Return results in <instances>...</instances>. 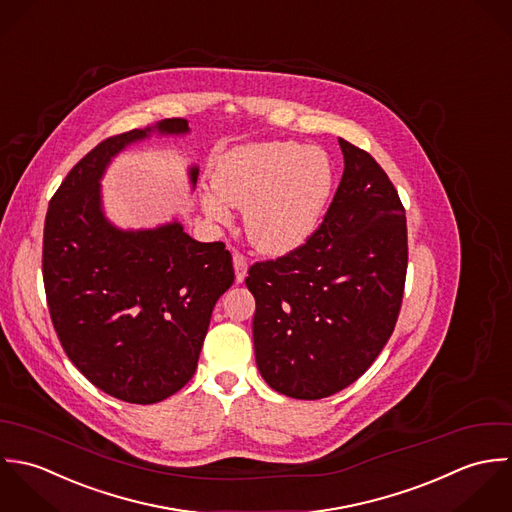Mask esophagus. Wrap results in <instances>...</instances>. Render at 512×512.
<instances>
[{"label":"esophagus","mask_w":512,"mask_h":512,"mask_svg":"<svg viewBox=\"0 0 512 512\" xmlns=\"http://www.w3.org/2000/svg\"><path fill=\"white\" fill-rule=\"evenodd\" d=\"M233 267H235V281L243 283V279L247 275V259L241 253L233 255Z\"/></svg>","instance_id":"1"}]
</instances>
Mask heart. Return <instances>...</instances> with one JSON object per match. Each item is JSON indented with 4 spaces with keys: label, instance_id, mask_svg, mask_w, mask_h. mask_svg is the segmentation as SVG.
Returning <instances> with one entry per match:
<instances>
[{
    "label": "heart",
    "instance_id": "1",
    "mask_svg": "<svg viewBox=\"0 0 512 512\" xmlns=\"http://www.w3.org/2000/svg\"><path fill=\"white\" fill-rule=\"evenodd\" d=\"M332 180V162L320 148L295 142L245 144L217 160L215 192H205L202 204L219 223L229 221L227 204L245 209L251 243L263 253L285 255L314 231Z\"/></svg>",
    "mask_w": 512,
    "mask_h": 512
}]
</instances>
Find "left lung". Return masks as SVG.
Masks as SVG:
<instances>
[{
    "instance_id": "left-lung-1",
    "label": "left lung",
    "mask_w": 512,
    "mask_h": 512,
    "mask_svg": "<svg viewBox=\"0 0 512 512\" xmlns=\"http://www.w3.org/2000/svg\"><path fill=\"white\" fill-rule=\"evenodd\" d=\"M342 180L297 249L249 267L263 380L320 400L356 382L392 336L406 287L408 225L398 190L362 148L338 138Z\"/></svg>"
}]
</instances>
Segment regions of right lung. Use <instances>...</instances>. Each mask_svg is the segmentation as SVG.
Returning a JSON list of instances; mask_svg holds the SVG:
<instances>
[{"instance_id": "add662e5", "label": "right lung", "mask_w": 512, "mask_h": 512, "mask_svg": "<svg viewBox=\"0 0 512 512\" xmlns=\"http://www.w3.org/2000/svg\"><path fill=\"white\" fill-rule=\"evenodd\" d=\"M156 128L182 134L188 120L166 118ZM148 132L110 136L73 166L49 202L41 259L47 307L69 360L104 394L142 406L192 380L211 310L235 279L221 241L200 243L180 223L134 233L104 219V166Z\"/></svg>"}]
</instances>
